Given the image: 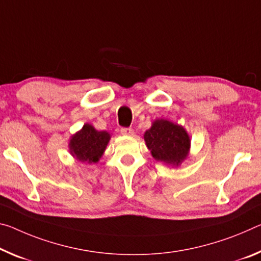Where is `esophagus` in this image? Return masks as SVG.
Segmentation results:
<instances>
[{"instance_id":"34e87169","label":"esophagus","mask_w":261,"mask_h":261,"mask_svg":"<svg viewBox=\"0 0 261 261\" xmlns=\"http://www.w3.org/2000/svg\"><path fill=\"white\" fill-rule=\"evenodd\" d=\"M121 134L125 135V136H132L135 134V131H134V129H132V127H122Z\"/></svg>"}]
</instances>
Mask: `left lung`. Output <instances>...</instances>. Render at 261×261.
I'll list each match as a JSON object with an SVG mask.
<instances>
[{
	"label": "left lung",
	"mask_w": 261,
	"mask_h": 261,
	"mask_svg": "<svg viewBox=\"0 0 261 261\" xmlns=\"http://www.w3.org/2000/svg\"><path fill=\"white\" fill-rule=\"evenodd\" d=\"M153 158L166 164L179 165L187 156L190 140L182 126L166 119H156L144 135Z\"/></svg>",
	"instance_id": "1"
}]
</instances>
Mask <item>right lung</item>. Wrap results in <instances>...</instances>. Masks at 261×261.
I'll return each instance as SVG.
<instances>
[{
	"instance_id": "obj_1",
	"label": "right lung",
	"mask_w": 261,
	"mask_h": 261,
	"mask_svg": "<svg viewBox=\"0 0 261 261\" xmlns=\"http://www.w3.org/2000/svg\"><path fill=\"white\" fill-rule=\"evenodd\" d=\"M109 139L108 132L97 131L90 124H85L84 127L72 137L69 148L72 154L82 163H97Z\"/></svg>"
}]
</instances>
